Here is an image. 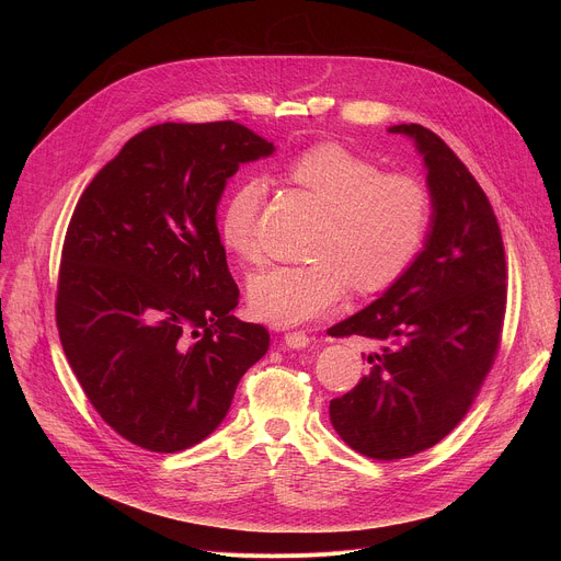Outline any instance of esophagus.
<instances>
[{
	"label": "esophagus",
	"mask_w": 561,
	"mask_h": 561,
	"mask_svg": "<svg viewBox=\"0 0 561 561\" xmlns=\"http://www.w3.org/2000/svg\"><path fill=\"white\" fill-rule=\"evenodd\" d=\"M284 342H286L288 348H297L299 351V348H306L310 344V337L306 333H301V331H295V333H286Z\"/></svg>",
	"instance_id": "esophagus-1"
}]
</instances>
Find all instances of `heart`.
Masks as SVG:
<instances>
[{
  "label": "heart",
  "mask_w": 561,
  "mask_h": 561,
  "mask_svg": "<svg viewBox=\"0 0 561 561\" xmlns=\"http://www.w3.org/2000/svg\"><path fill=\"white\" fill-rule=\"evenodd\" d=\"M286 173L329 217L312 244V264H273L251 277V304L266 322H308L337 306L348 284L357 293L383 290L420 255L433 221V195L422 180L383 173L373 159L342 144H314L297 152ZM262 204L264 186L244 180L219 210L221 242L244 262L262 255Z\"/></svg>",
  "instance_id": "obj_1"
}]
</instances>
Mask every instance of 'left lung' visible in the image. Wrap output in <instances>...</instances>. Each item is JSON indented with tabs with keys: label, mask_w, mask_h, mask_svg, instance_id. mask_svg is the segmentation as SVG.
<instances>
[{
	"label": "left lung",
	"mask_w": 561,
	"mask_h": 561,
	"mask_svg": "<svg viewBox=\"0 0 561 561\" xmlns=\"http://www.w3.org/2000/svg\"><path fill=\"white\" fill-rule=\"evenodd\" d=\"M388 130L413 137L424 154L431 232L379 299L329 329L375 344L366 375L329 411L353 450L381 461L435 446L463 420L502 344L508 275L495 210L461 159L420 124Z\"/></svg>",
	"instance_id": "1"
}]
</instances>
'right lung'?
I'll use <instances>...</instances> for the list:
<instances>
[{"label":"right lung","instance_id":"right-lung-1","mask_svg":"<svg viewBox=\"0 0 561 561\" xmlns=\"http://www.w3.org/2000/svg\"><path fill=\"white\" fill-rule=\"evenodd\" d=\"M273 141L237 122L157 124L130 137L79 197L61 249L55 317L100 417L152 453H180L226 417L271 344L230 314L239 288L217 202Z\"/></svg>","mask_w":561,"mask_h":561}]
</instances>
